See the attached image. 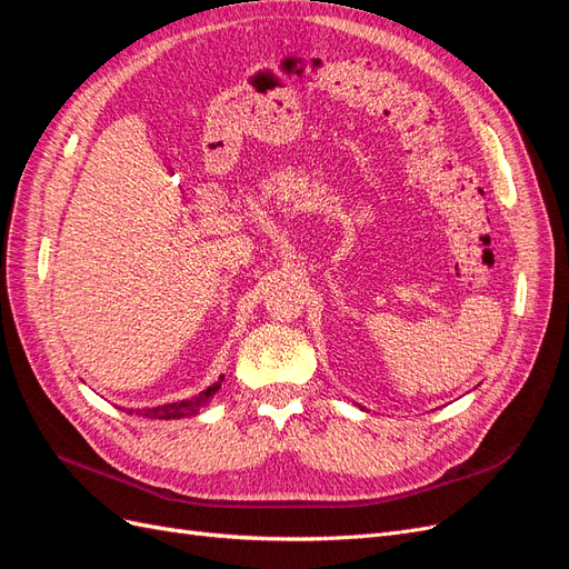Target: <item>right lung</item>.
Returning <instances> with one entry per match:
<instances>
[{"label": "right lung", "mask_w": 569, "mask_h": 569, "mask_svg": "<svg viewBox=\"0 0 569 569\" xmlns=\"http://www.w3.org/2000/svg\"><path fill=\"white\" fill-rule=\"evenodd\" d=\"M218 389H220V382H216L213 387H209L206 391H201L199 396H192V399H187V401L166 403V406H157V408H144V410H140V412H144L147 418H159V420L194 416V412H197L201 406H206V403H209V401L213 399ZM126 412H130V416H132V408H130V410H126Z\"/></svg>", "instance_id": "obj_1"}]
</instances>
